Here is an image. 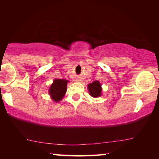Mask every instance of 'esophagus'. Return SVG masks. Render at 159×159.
Masks as SVG:
<instances>
[{
	"label": "esophagus",
	"instance_id": "1",
	"mask_svg": "<svg viewBox=\"0 0 159 159\" xmlns=\"http://www.w3.org/2000/svg\"><path fill=\"white\" fill-rule=\"evenodd\" d=\"M76 80H77V81H80V79L79 77H78L77 79H76Z\"/></svg>",
	"mask_w": 159,
	"mask_h": 159
}]
</instances>
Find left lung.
Segmentation results:
<instances>
[{
  "instance_id": "obj_1",
  "label": "left lung",
  "mask_w": 159,
  "mask_h": 159,
  "mask_svg": "<svg viewBox=\"0 0 159 159\" xmlns=\"http://www.w3.org/2000/svg\"><path fill=\"white\" fill-rule=\"evenodd\" d=\"M88 89H89V93L91 94V96L94 97V98H96V97H98L101 96V84L98 81H93L92 84H89L88 86Z\"/></svg>"
}]
</instances>
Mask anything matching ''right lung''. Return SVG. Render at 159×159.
Returning a JSON list of instances; mask_svg holds the SVG:
<instances>
[{"mask_svg":"<svg viewBox=\"0 0 159 159\" xmlns=\"http://www.w3.org/2000/svg\"><path fill=\"white\" fill-rule=\"evenodd\" d=\"M68 81L65 79H55L53 84L49 89V93L51 98L56 102H58L63 98L67 90V83Z\"/></svg>","mask_w":159,"mask_h":159,"instance_id":"1","label":"right lung"}]
</instances>
